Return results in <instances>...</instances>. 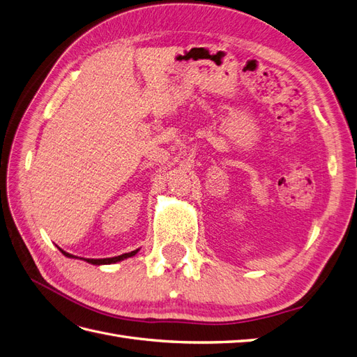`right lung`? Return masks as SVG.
<instances>
[{
    "instance_id": "obj_1",
    "label": "right lung",
    "mask_w": 357,
    "mask_h": 357,
    "mask_svg": "<svg viewBox=\"0 0 357 357\" xmlns=\"http://www.w3.org/2000/svg\"><path fill=\"white\" fill-rule=\"evenodd\" d=\"M59 250H61V248H59ZM61 252H62L63 256L74 257L73 255H70V253H67V252H63V250H61ZM137 252H138V250H134V252H131V253H123V255H121V256H114V257H105V259H84V261L92 264V265H109V264L121 262V261H123V259H126V257H131V256L137 255Z\"/></svg>"
}]
</instances>
